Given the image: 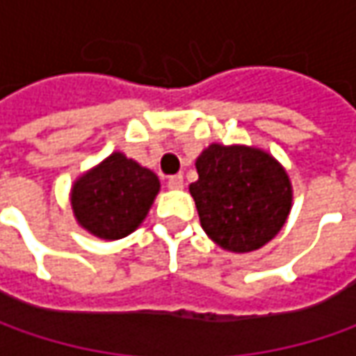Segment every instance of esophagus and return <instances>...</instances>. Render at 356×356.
<instances>
[{"mask_svg":"<svg viewBox=\"0 0 356 356\" xmlns=\"http://www.w3.org/2000/svg\"><path fill=\"white\" fill-rule=\"evenodd\" d=\"M184 186V178L180 176V174H176V176H170L168 178V188L170 190H180Z\"/></svg>","mask_w":356,"mask_h":356,"instance_id":"1","label":"esophagus"}]
</instances>
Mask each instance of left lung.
Segmentation results:
<instances>
[{"label":"left lung","mask_w":356,"mask_h":356,"mask_svg":"<svg viewBox=\"0 0 356 356\" xmlns=\"http://www.w3.org/2000/svg\"><path fill=\"white\" fill-rule=\"evenodd\" d=\"M190 184L202 229L222 250L250 253L285 226L293 204L287 170L267 150L212 143L196 158Z\"/></svg>","instance_id":"left-lung-1"}]
</instances>
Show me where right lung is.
I'll return each instance as SVG.
<instances>
[{
	"instance_id": "add662e5",
	"label": "right lung",
	"mask_w": 356,
	"mask_h": 356,
	"mask_svg": "<svg viewBox=\"0 0 356 356\" xmlns=\"http://www.w3.org/2000/svg\"><path fill=\"white\" fill-rule=\"evenodd\" d=\"M160 192V180L122 152L83 172L71 186L76 224L95 238L115 241L140 226Z\"/></svg>"
}]
</instances>
